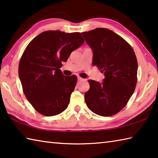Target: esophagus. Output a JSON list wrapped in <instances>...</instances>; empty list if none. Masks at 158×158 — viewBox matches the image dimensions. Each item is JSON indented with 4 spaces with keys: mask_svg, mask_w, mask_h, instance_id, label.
<instances>
[{
    "mask_svg": "<svg viewBox=\"0 0 158 158\" xmlns=\"http://www.w3.org/2000/svg\"><path fill=\"white\" fill-rule=\"evenodd\" d=\"M84 79L83 78H81V77H78V81H84Z\"/></svg>",
    "mask_w": 158,
    "mask_h": 158,
    "instance_id": "1",
    "label": "esophagus"
}]
</instances>
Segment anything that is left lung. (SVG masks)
Instances as JSON below:
<instances>
[{
    "mask_svg": "<svg viewBox=\"0 0 158 158\" xmlns=\"http://www.w3.org/2000/svg\"><path fill=\"white\" fill-rule=\"evenodd\" d=\"M81 34L93 50V65L105 74L102 83L89 80L85 103L99 116H113L127 105L135 89L137 57L132 47L109 29L98 28Z\"/></svg>",
    "mask_w": 158,
    "mask_h": 158,
    "instance_id": "left-lung-1",
    "label": "left lung"
}]
</instances>
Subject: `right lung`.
<instances>
[{
  "instance_id": "1",
  "label": "right lung",
  "mask_w": 158,
  "mask_h": 158,
  "mask_svg": "<svg viewBox=\"0 0 158 158\" xmlns=\"http://www.w3.org/2000/svg\"><path fill=\"white\" fill-rule=\"evenodd\" d=\"M79 33L42 32L26 47L19 65V77L26 98L44 116L65 111L77 77H66L60 68L71 53L84 44Z\"/></svg>"
}]
</instances>
